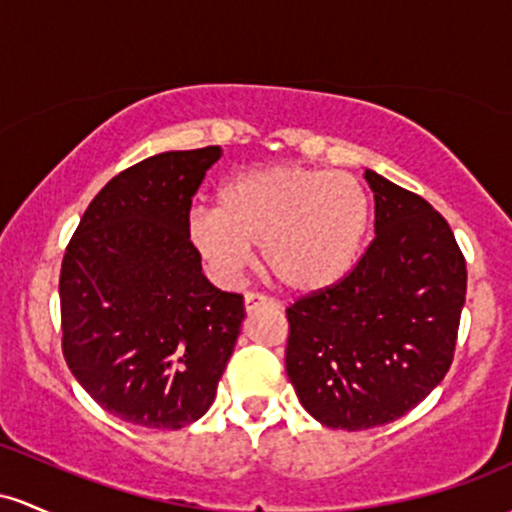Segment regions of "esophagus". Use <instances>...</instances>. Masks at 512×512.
Instances as JSON below:
<instances>
[{"label":"esophagus","instance_id":"obj_1","mask_svg":"<svg viewBox=\"0 0 512 512\" xmlns=\"http://www.w3.org/2000/svg\"><path fill=\"white\" fill-rule=\"evenodd\" d=\"M261 304H275L271 297H266V295H258V292H246L244 295V307H246V312H254L256 307H261Z\"/></svg>","mask_w":512,"mask_h":512}]
</instances>
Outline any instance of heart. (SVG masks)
<instances>
[{"instance_id": "1", "label": "heart", "mask_w": 512, "mask_h": 512, "mask_svg": "<svg viewBox=\"0 0 512 512\" xmlns=\"http://www.w3.org/2000/svg\"><path fill=\"white\" fill-rule=\"evenodd\" d=\"M220 208H193L186 237L222 280L261 244L263 268L292 292L341 283L358 263L372 220L363 181L346 171L280 164L244 171L220 188Z\"/></svg>"}]
</instances>
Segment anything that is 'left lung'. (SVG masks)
<instances>
[{"label":"left lung","instance_id":"8db88e82","mask_svg":"<svg viewBox=\"0 0 512 512\" xmlns=\"http://www.w3.org/2000/svg\"><path fill=\"white\" fill-rule=\"evenodd\" d=\"M365 181L372 244L341 283L287 307V377L304 409L343 430L392 423L438 387L467 297V263L445 217L375 171Z\"/></svg>","mask_w":512,"mask_h":512}]
</instances>
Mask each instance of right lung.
<instances>
[{"label": "right lung", "mask_w": 512, "mask_h": 512, "mask_svg": "<svg viewBox=\"0 0 512 512\" xmlns=\"http://www.w3.org/2000/svg\"><path fill=\"white\" fill-rule=\"evenodd\" d=\"M220 147L162 152L89 203L60 271L62 353L120 421L179 430L210 409L244 297L203 275L186 217Z\"/></svg>", "instance_id": "right-lung-1"}]
</instances>
